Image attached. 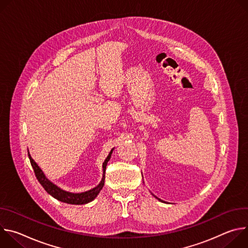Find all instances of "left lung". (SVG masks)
<instances>
[{"label":"left lung","mask_w":248,"mask_h":248,"mask_svg":"<svg viewBox=\"0 0 248 248\" xmlns=\"http://www.w3.org/2000/svg\"><path fill=\"white\" fill-rule=\"evenodd\" d=\"M154 196H155V195H154ZM155 197H156V196H155ZM156 198H157V199H158V200H160V201H161V202H164V201H163V200H161V199H159V198H158V197H156Z\"/></svg>","instance_id":"obj_1"}]
</instances>
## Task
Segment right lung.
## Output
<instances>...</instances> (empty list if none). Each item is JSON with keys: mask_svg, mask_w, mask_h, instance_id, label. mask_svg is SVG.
I'll return each mask as SVG.
<instances>
[{"mask_svg": "<svg viewBox=\"0 0 248 248\" xmlns=\"http://www.w3.org/2000/svg\"><path fill=\"white\" fill-rule=\"evenodd\" d=\"M113 150H111V152L109 153L108 157L106 158V160L103 163V178L102 181L100 182V184L95 186L94 188L81 192V193H73V192H68L65 190H62V188L58 187L56 185H54L52 182H50L46 175L44 174V172L42 171V170L39 168V166L35 163V161L31 158L29 152H28V157L30 160V164L34 170L35 175L38 180V182L40 183V185L44 187V189L50 194L52 195L54 198L58 199L61 202H64L67 204H75V205H81V204H86L91 202L92 200H94L97 195L99 194V192L101 191V189L104 186L105 184V171H106V166H107V163L109 162V160L111 159Z\"/></svg>", "mask_w": 248, "mask_h": 248, "instance_id": "1", "label": "right lung"}]
</instances>
